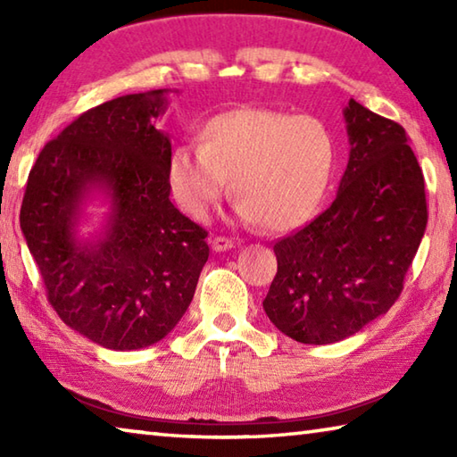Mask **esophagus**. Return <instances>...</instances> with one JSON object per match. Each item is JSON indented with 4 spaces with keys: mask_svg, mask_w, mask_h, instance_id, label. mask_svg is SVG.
Listing matches in <instances>:
<instances>
[{
    "mask_svg": "<svg viewBox=\"0 0 457 457\" xmlns=\"http://www.w3.org/2000/svg\"><path fill=\"white\" fill-rule=\"evenodd\" d=\"M212 247L215 252H226V250H231L234 247V239L229 237H223V236H218L212 239Z\"/></svg>",
    "mask_w": 457,
    "mask_h": 457,
    "instance_id": "1",
    "label": "esophagus"
}]
</instances>
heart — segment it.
Returning <instances> with one entry per match:
<instances>
[{
	"label": "heart",
	"mask_w": 457,
	"mask_h": 457,
	"mask_svg": "<svg viewBox=\"0 0 457 457\" xmlns=\"http://www.w3.org/2000/svg\"><path fill=\"white\" fill-rule=\"evenodd\" d=\"M335 165V138L322 120L236 108L205 122L199 146L173 149L167 179L177 204L195 220H207L231 179L239 220L292 231L320 210Z\"/></svg>",
	"instance_id": "obj_1"
}]
</instances>
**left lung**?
<instances>
[{"mask_svg": "<svg viewBox=\"0 0 457 457\" xmlns=\"http://www.w3.org/2000/svg\"><path fill=\"white\" fill-rule=\"evenodd\" d=\"M351 153L327 212L276 242L264 298L274 327L298 343L349 338L395 304L428 226L421 167L405 129L349 100Z\"/></svg>", "mask_w": 457, "mask_h": 457, "instance_id": "1", "label": "left lung"}]
</instances>
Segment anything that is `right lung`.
I'll use <instances>...</instances> for the list:
<instances>
[{"instance_id":"1","label":"right lung","mask_w":457,"mask_h":457,"mask_svg":"<svg viewBox=\"0 0 457 457\" xmlns=\"http://www.w3.org/2000/svg\"><path fill=\"white\" fill-rule=\"evenodd\" d=\"M167 92L90 108L44 146L29 171L20 226L54 311L112 351L159 343L187 311L210 258L207 231L169 199V135L154 127ZM100 190L105 228L78 237L81 207Z\"/></svg>"}]
</instances>
